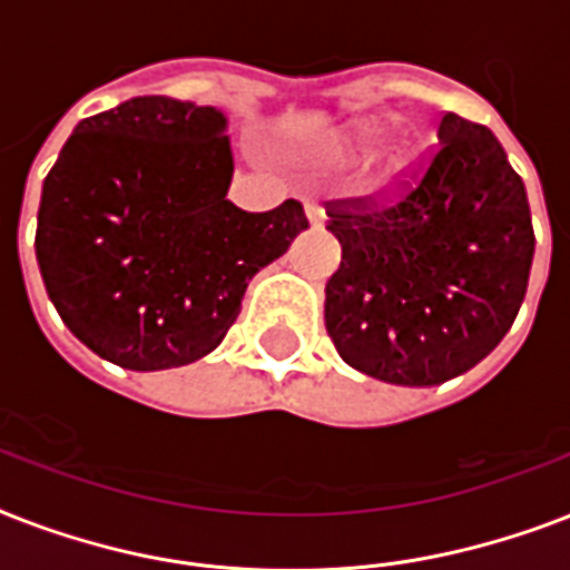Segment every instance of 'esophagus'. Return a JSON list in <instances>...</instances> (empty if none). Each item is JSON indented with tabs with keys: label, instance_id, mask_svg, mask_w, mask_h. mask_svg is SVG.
Here are the masks:
<instances>
[{
	"label": "esophagus",
	"instance_id": "34e87169",
	"mask_svg": "<svg viewBox=\"0 0 570 570\" xmlns=\"http://www.w3.org/2000/svg\"><path fill=\"white\" fill-rule=\"evenodd\" d=\"M304 215H307V222H311L313 227H322V222H325V209H322L316 200H311V197L304 200Z\"/></svg>",
	"mask_w": 570,
	"mask_h": 570
}]
</instances>
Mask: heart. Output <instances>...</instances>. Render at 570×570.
I'll use <instances>...</instances> for the list:
<instances>
[{
	"label": "heart",
	"mask_w": 570,
	"mask_h": 570,
	"mask_svg": "<svg viewBox=\"0 0 570 570\" xmlns=\"http://www.w3.org/2000/svg\"><path fill=\"white\" fill-rule=\"evenodd\" d=\"M387 136L390 129L384 127V124L364 120V124H355V127L343 129V132L334 138L331 154L337 156V159H346V163H361V159H370V156L387 141Z\"/></svg>",
	"instance_id": "obj_1"
}]
</instances>
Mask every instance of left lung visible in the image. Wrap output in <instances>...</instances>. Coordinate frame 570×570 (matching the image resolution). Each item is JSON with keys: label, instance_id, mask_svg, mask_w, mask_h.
I'll list each match as a JSON object with an SVG mask.
<instances>
[{"label": "left lung", "instance_id": "obj_1", "mask_svg": "<svg viewBox=\"0 0 570 570\" xmlns=\"http://www.w3.org/2000/svg\"><path fill=\"white\" fill-rule=\"evenodd\" d=\"M325 209L343 245L325 284V328L357 373L441 384L512 328L535 233L523 180L488 127L446 111L434 154L396 195Z\"/></svg>", "mask_w": 570, "mask_h": 570}]
</instances>
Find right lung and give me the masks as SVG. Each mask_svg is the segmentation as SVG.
I'll return each instance as SVG.
<instances>
[{"label":"right lung","instance_id":"add662e5","mask_svg":"<svg viewBox=\"0 0 570 570\" xmlns=\"http://www.w3.org/2000/svg\"><path fill=\"white\" fill-rule=\"evenodd\" d=\"M227 120L136 97L79 120L43 180L35 250L58 316L94 355L138 373L209 355L259 268L307 227L298 200H227Z\"/></svg>","mask_w":570,"mask_h":570}]
</instances>
